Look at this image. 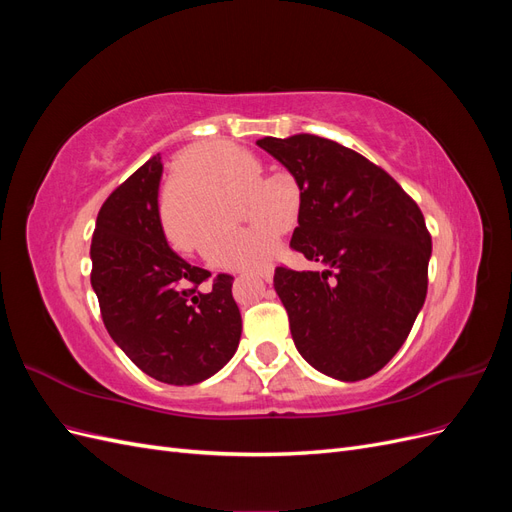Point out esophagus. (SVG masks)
Masks as SVG:
<instances>
[{
    "mask_svg": "<svg viewBox=\"0 0 512 512\" xmlns=\"http://www.w3.org/2000/svg\"><path fill=\"white\" fill-rule=\"evenodd\" d=\"M258 280L269 284V282L273 280V271H271V269H267V271H260V273H258Z\"/></svg>",
    "mask_w": 512,
    "mask_h": 512,
    "instance_id": "34e87169",
    "label": "esophagus"
}]
</instances>
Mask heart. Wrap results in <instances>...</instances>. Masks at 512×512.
Instances as JSON below:
<instances>
[{
	"label": "heart",
	"mask_w": 512,
	"mask_h": 512,
	"mask_svg": "<svg viewBox=\"0 0 512 512\" xmlns=\"http://www.w3.org/2000/svg\"><path fill=\"white\" fill-rule=\"evenodd\" d=\"M258 162L243 149L222 141L192 147L177 168L175 183L162 198V222L170 241L194 247L218 220V207L237 194V215L247 228H218L205 237L200 252L215 267L260 269L271 260L280 230L288 228L290 196L267 190L256 179Z\"/></svg>",
	"instance_id": "1"
}]
</instances>
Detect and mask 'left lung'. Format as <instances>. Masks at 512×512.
Here are the masks:
<instances>
[{"instance_id":"1","label":"left lung","mask_w":512,"mask_h":512,"mask_svg":"<svg viewBox=\"0 0 512 512\" xmlns=\"http://www.w3.org/2000/svg\"><path fill=\"white\" fill-rule=\"evenodd\" d=\"M301 192L290 247L320 271L277 267L273 286L303 359L342 382L374 376L404 346L427 297L431 237L401 185L329 138L265 136Z\"/></svg>"}]
</instances>
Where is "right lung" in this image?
I'll use <instances>...</instances> for the list:
<instances>
[{"mask_svg": "<svg viewBox=\"0 0 512 512\" xmlns=\"http://www.w3.org/2000/svg\"><path fill=\"white\" fill-rule=\"evenodd\" d=\"M160 153L106 198L91 239V288L113 342L147 376L188 386L232 359L241 314L232 277L190 265L166 241Z\"/></svg>", "mask_w": 512, "mask_h": 512, "instance_id": "add662e5", "label": "right lung"}]
</instances>
